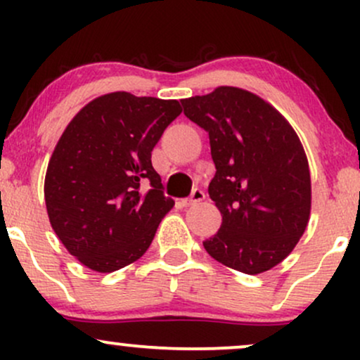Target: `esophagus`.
Returning <instances> with one entry per match:
<instances>
[{
  "instance_id": "esophagus-1",
  "label": "esophagus",
  "mask_w": 360,
  "mask_h": 360,
  "mask_svg": "<svg viewBox=\"0 0 360 360\" xmlns=\"http://www.w3.org/2000/svg\"><path fill=\"white\" fill-rule=\"evenodd\" d=\"M203 200H205V193L201 191L200 188H196V189H193L191 196L181 201V206H193V205L200 203V201H203Z\"/></svg>"
}]
</instances>
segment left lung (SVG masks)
<instances>
[{
    "instance_id": "8db88e82",
    "label": "left lung",
    "mask_w": 360,
    "mask_h": 360,
    "mask_svg": "<svg viewBox=\"0 0 360 360\" xmlns=\"http://www.w3.org/2000/svg\"><path fill=\"white\" fill-rule=\"evenodd\" d=\"M208 131L217 167L208 186L221 226L203 242L218 262L243 274L269 271L291 254L311 210L308 159L286 118L257 94L220 86L181 100Z\"/></svg>"
}]
</instances>
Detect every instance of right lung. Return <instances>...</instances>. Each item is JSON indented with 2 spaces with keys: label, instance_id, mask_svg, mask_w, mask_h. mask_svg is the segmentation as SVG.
<instances>
[{
  "label": "right lung",
  "instance_id": "add662e5",
  "mask_svg": "<svg viewBox=\"0 0 360 360\" xmlns=\"http://www.w3.org/2000/svg\"><path fill=\"white\" fill-rule=\"evenodd\" d=\"M181 115L179 101L118 91L71 120L45 174L51 225L69 254L96 272L135 262L174 206L152 148Z\"/></svg>",
  "mask_w": 360,
  "mask_h": 360
}]
</instances>
